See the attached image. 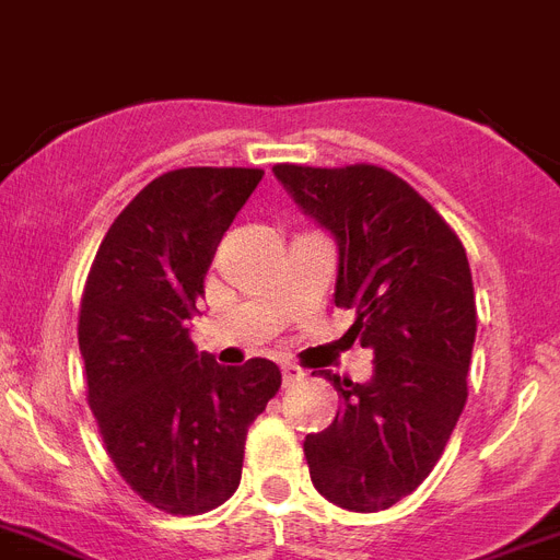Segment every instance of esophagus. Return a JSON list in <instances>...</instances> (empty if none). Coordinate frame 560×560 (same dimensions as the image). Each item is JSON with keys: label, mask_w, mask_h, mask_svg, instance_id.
I'll return each instance as SVG.
<instances>
[{"label": "esophagus", "mask_w": 560, "mask_h": 560, "mask_svg": "<svg viewBox=\"0 0 560 560\" xmlns=\"http://www.w3.org/2000/svg\"><path fill=\"white\" fill-rule=\"evenodd\" d=\"M303 380H305L303 368L285 362V365H283V385H285V388H291V385H298V382H303Z\"/></svg>", "instance_id": "esophagus-1"}]
</instances>
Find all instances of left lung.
<instances>
[{
	"instance_id": "1",
	"label": "left lung",
	"mask_w": 560,
	"mask_h": 560,
	"mask_svg": "<svg viewBox=\"0 0 560 560\" xmlns=\"http://www.w3.org/2000/svg\"><path fill=\"white\" fill-rule=\"evenodd\" d=\"M277 180L339 243L334 303L374 351L360 385L323 371L334 422L305 436L319 493L353 513L394 508L430 476L467 402L476 294L465 246L399 175L374 164H277Z\"/></svg>"
}]
</instances>
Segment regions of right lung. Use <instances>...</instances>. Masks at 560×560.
I'll use <instances>...</instances> for the list:
<instances>
[{
	"mask_svg": "<svg viewBox=\"0 0 560 560\" xmlns=\"http://www.w3.org/2000/svg\"><path fill=\"white\" fill-rule=\"evenodd\" d=\"M262 170L184 166L158 175L104 234L81 291L88 402L121 479L170 515L221 508L237 490L248 424L280 368H223L195 351L186 319Z\"/></svg>",
	"mask_w": 560,
	"mask_h": 560,
	"instance_id": "add662e5",
	"label": "right lung"
}]
</instances>
